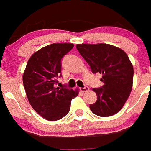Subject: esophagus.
<instances>
[{
  "mask_svg": "<svg viewBox=\"0 0 151 151\" xmlns=\"http://www.w3.org/2000/svg\"><path fill=\"white\" fill-rule=\"evenodd\" d=\"M80 91H81L82 92H83V93L89 91V88H88V87H87V86L84 87V88H80Z\"/></svg>",
  "mask_w": 151,
  "mask_h": 151,
  "instance_id": "1",
  "label": "esophagus"
}]
</instances>
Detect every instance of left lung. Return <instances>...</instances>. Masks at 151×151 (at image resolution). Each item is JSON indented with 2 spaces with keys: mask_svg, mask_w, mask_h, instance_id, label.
<instances>
[{
  "mask_svg": "<svg viewBox=\"0 0 151 151\" xmlns=\"http://www.w3.org/2000/svg\"><path fill=\"white\" fill-rule=\"evenodd\" d=\"M76 47L93 72L102 74L103 86L93 88L97 101L90 105L91 110L100 117L118 113L130 96L133 85L134 68L127 54L108 44H80Z\"/></svg>",
  "mask_w": 151,
  "mask_h": 151,
  "instance_id": "left-lung-1",
  "label": "left lung"
}]
</instances>
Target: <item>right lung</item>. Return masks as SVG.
Listing matches in <instances>:
<instances>
[{"label":"right lung","instance_id":"1","mask_svg":"<svg viewBox=\"0 0 151 151\" xmlns=\"http://www.w3.org/2000/svg\"><path fill=\"white\" fill-rule=\"evenodd\" d=\"M74 47L71 43H55L42 47L29 58L22 82L29 103L45 119L55 121L69 112L71 101L79 89L55 87L61 72V58ZM61 76V74H60Z\"/></svg>","mask_w":151,"mask_h":151}]
</instances>
